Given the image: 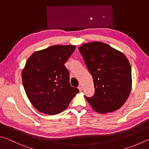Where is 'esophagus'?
<instances>
[{
	"instance_id": "obj_1",
	"label": "esophagus",
	"mask_w": 149,
	"mask_h": 149,
	"mask_svg": "<svg viewBox=\"0 0 149 149\" xmlns=\"http://www.w3.org/2000/svg\"><path fill=\"white\" fill-rule=\"evenodd\" d=\"M78 89H79V90L81 91H82V86H78Z\"/></svg>"
}]
</instances>
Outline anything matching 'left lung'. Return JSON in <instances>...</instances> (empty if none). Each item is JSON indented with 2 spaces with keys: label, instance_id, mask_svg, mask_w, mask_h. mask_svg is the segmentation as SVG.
<instances>
[{
  "label": "left lung",
  "instance_id": "1",
  "mask_svg": "<svg viewBox=\"0 0 149 149\" xmlns=\"http://www.w3.org/2000/svg\"><path fill=\"white\" fill-rule=\"evenodd\" d=\"M93 80V96H85L95 111L106 113L124 104L132 88V71L127 57L108 45L99 41L79 47Z\"/></svg>",
  "mask_w": 149,
  "mask_h": 149
}]
</instances>
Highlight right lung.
Returning <instances> with one entry per match:
<instances>
[{
    "label": "right lung",
    "instance_id": "right-lung-1",
    "mask_svg": "<svg viewBox=\"0 0 149 149\" xmlns=\"http://www.w3.org/2000/svg\"><path fill=\"white\" fill-rule=\"evenodd\" d=\"M74 45H54L36 52L22 71L24 89L30 102L41 113H60L67 108L79 89L69 82L65 63Z\"/></svg>",
    "mask_w": 149,
    "mask_h": 149
}]
</instances>
